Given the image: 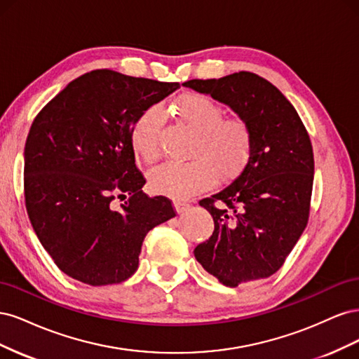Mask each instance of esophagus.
I'll list each match as a JSON object with an SVG mask.
<instances>
[{"label": "esophagus", "instance_id": "esophagus-1", "mask_svg": "<svg viewBox=\"0 0 359 359\" xmlns=\"http://www.w3.org/2000/svg\"><path fill=\"white\" fill-rule=\"evenodd\" d=\"M189 206H190V203H187V202H181V201L175 202V210H177L178 214H182L184 211L189 208Z\"/></svg>", "mask_w": 359, "mask_h": 359}]
</instances>
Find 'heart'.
<instances>
[{
  "label": "heart",
  "mask_w": 359,
  "mask_h": 359,
  "mask_svg": "<svg viewBox=\"0 0 359 359\" xmlns=\"http://www.w3.org/2000/svg\"><path fill=\"white\" fill-rule=\"evenodd\" d=\"M177 114L199 133L190 163H168L149 177L151 189L175 199H187L214 182L217 173L231 178L240 172L252 153V132L241 118H224V111L211 97L190 93L177 103ZM163 109L158 104L137 115L130 130V144L145 163L160 157Z\"/></svg>",
  "instance_id": "1"
}]
</instances>
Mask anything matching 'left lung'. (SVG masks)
<instances>
[{"instance_id":"1","label":"left lung","mask_w":359,"mask_h":359,"mask_svg":"<svg viewBox=\"0 0 359 359\" xmlns=\"http://www.w3.org/2000/svg\"><path fill=\"white\" fill-rule=\"evenodd\" d=\"M182 85L229 106L253 139L236 180L199 202L212 215L214 232L194 257L229 287L273 276L309 220L314 158L307 130L278 88L255 73Z\"/></svg>"}]
</instances>
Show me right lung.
Instances as JSON below:
<instances>
[{
  "mask_svg": "<svg viewBox=\"0 0 359 359\" xmlns=\"http://www.w3.org/2000/svg\"><path fill=\"white\" fill-rule=\"evenodd\" d=\"M177 82L94 70L43 107L25 144L24 187L41 245L69 277L121 283L139 266L147 233L175 217L165 196L142 191L130 130L137 115L177 91ZM116 194L129 196L122 211Z\"/></svg>",
  "mask_w": 359,
  "mask_h": 359,
  "instance_id": "1",
  "label": "right lung"
}]
</instances>
